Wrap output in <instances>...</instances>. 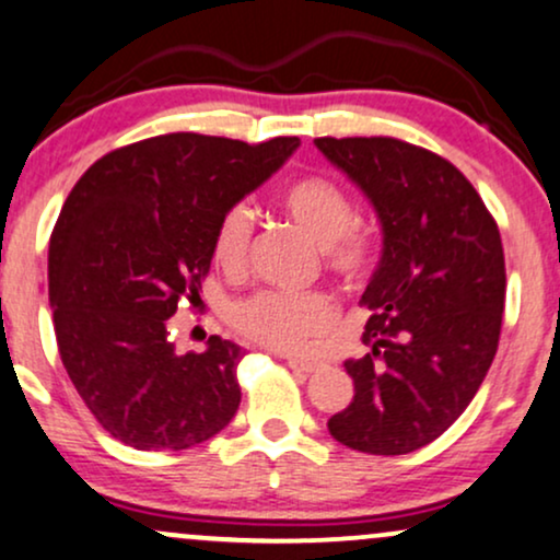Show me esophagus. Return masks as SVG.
Instances as JSON below:
<instances>
[{"label": "esophagus", "instance_id": "esophagus-1", "mask_svg": "<svg viewBox=\"0 0 560 560\" xmlns=\"http://www.w3.org/2000/svg\"><path fill=\"white\" fill-rule=\"evenodd\" d=\"M287 362L292 370H300V373H313V370L320 368L318 360L313 357H302V354H287Z\"/></svg>", "mask_w": 560, "mask_h": 560}]
</instances>
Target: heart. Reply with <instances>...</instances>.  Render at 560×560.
I'll list each match as a JSON object with an SVG mask.
<instances>
[{"label": "heart", "mask_w": 560, "mask_h": 560, "mask_svg": "<svg viewBox=\"0 0 560 560\" xmlns=\"http://www.w3.org/2000/svg\"><path fill=\"white\" fill-rule=\"evenodd\" d=\"M279 208L320 245L323 260L336 276L362 281L375 262V237L354 219V203L334 179L305 174L281 185ZM253 213L245 203L229 206L213 232V258L226 271H240L253 245ZM334 302L323 292H260L234 307L232 320L242 334L273 349H300L326 334L334 323Z\"/></svg>", "instance_id": "obj_1"}]
</instances>
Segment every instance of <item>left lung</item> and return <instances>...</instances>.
Segmentation results:
<instances>
[{"label": "left lung", "mask_w": 560, "mask_h": 560, "mask_svg": "<svg viewBox=\"0 0 560 560\" xmlns=\"http://www.w3.org/2000/svg\"><path fill=\"white\" fill-rule=\"evenodd\" d=\"M318 151L365 192L383 250L362 305L370 352L347 360L354 399L328 433L362 454L428 446L488 375L501 336V232L469 179L396 138H318Z\"/></svg>", "instance_id": "obj_1"}]
</instances>
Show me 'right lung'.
Masks as SVG:
<instances>
[{"label":"right lung","instance_id":"add662e5","mask_svg":"<svg viewBox=\"0 0 560 560\" xmlns=\"http://www.w3.org/2000/svg\"><path fill=\"white\" fill-rule=\"evenodd\" d=\"M298 145L159 135L106 153L67 195L49 242L54 334L80 399L125 446L182 451L232 422L242 349L211 336L179 354L166 320L200 302L221 213Z\"/></svg>","mask_w":560,"mask_h":560}]
</instances>
